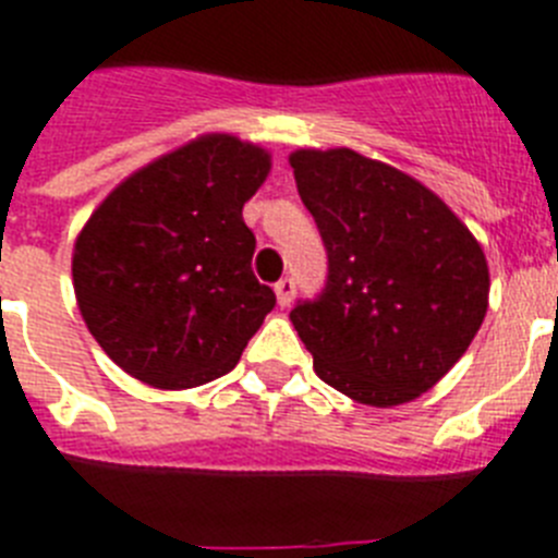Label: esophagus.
Segmentation results:
<instances>
[{"label":"esophagus","instance_id":"obj_1","mask_svg":"<svg viewBox=\"0 0 558 558\" xmlns=\"http://www.w3.org/2000/svg\"><path fill=\"white\" fill-rule=\"evenodd\" d=\"M294 292H298V286H294L292 278H280L278 283H275V294H278V306L286 308L289 303L294 300Z\"/></svg>","mask_w":558,"mask_h":558}]
</instances>
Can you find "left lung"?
Segmentation results:
<instances>
[{
	"label": "left lung",
	"mask_w": 558,
	"mask_h": 558,
	"mask_svg": "<svg viewBox=\"0 0 558 558\" xmlns=\"http://www.w3.org/2000/svg\"><path fill=\"white\" fill-rule=\"evenodd\" d=\"M298 193L328 252L323 292L292 323L326 385L371 407L426 393L488 306L481 244L433 191L351 148L294 151Z\"/></svg>",
	"instance_id": "1"
}]
</instances>
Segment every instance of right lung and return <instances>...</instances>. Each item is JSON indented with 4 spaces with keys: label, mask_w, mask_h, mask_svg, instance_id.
I'll return each mask as SVG.
<instances>
[{
    "label": "right lung",
    "mask_w": 558,
    "mask_h": 558,
    "mask_svg": "<svg viewBox=\"0 0 558 558\" xmlns=\"http://www.w3.org/2000/svg\"><path fill=\"white\" fill-rule=\"evenodd\" d=\"M266 173L264 148L207 134L140 168L92 213L72 255L77 308L134 379L162 390L219 379L275 308L241 216Z\"/></svg>",
    "instance_id": "obj_1"
}]
</instances>
